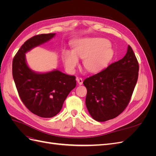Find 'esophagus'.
Masks as SVG:
<instances>
[{
	"mask_svg": "<svg viewBox=\"0 0 156 156\" xmlns=\"http://www.w3.org/2000/svg\"><path fill=\"white\" fill-rule=\"evenodd\" d=\"M76 80H77V83H78V84H80V85H81V84H83V79H81V78H79V77H77L76 78Z\"/></svg>",
	"mask_w": 156,
	"mask_h": 156,
	"instance_id": "1",
	"label": "esophagus"
}]
</instances>
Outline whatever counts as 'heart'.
Segmentation results:
<instances>
[{
  "instance_id": "b5f03b06",
  "label": "heart",
  "mask_w": 156,
  "mask_h": 156,
  "mask_svg": "<svg viewBox=\"0 0 156 156\" xmlns=\"http://www.w3.org/2000/svg\"><path fill=\"white\" fill-rule=\"evenodd\" d=\"M113 52L109 41L100 37L82 38L75 41L73 51L65 50L63 60L66 68L74 72L79 64L78 57L83 59V66L88 72L96 73L109 63Z\"/></svg>"
}]
</instances>
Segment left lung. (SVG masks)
<instances>
[{
	"label": "left lung",
	"mask_w": 156,
	"mask_h": 156,
	"mask_svg": "<svg viewBox=\"0 0 156 156\" xmlns=\"http://www.w3.org/2000/svg\"><path fill=\"white\" fill-rule=\"evenodd\" d=\"M139 68L134 52L128 45L123 58L84 80L86 106L93 119L105 122L124 111L137 81Z\"/></svg>",
	"instance_id": "8db88e82"
}]
</instances>
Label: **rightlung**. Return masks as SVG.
<instances>
[{
	"instance_id": "add662e5",
	"label": "right lung",
	"mask_w": 156,
	"mask_h": 156,
	"mask_svg": "<svg viewBox=\"0 0 156 156\" xmlns=\"http://www.w3.org/2000/svg\"><path fill=\"white\" fill-rule=\"evenodd\" d=\"M55 33L40 34L27 40L14 56L12 74L19 95L27 108L34 115L51 118L62 109L69 93L76 87L73 75L58 69L36 72L27 64L25 54L49 41Z\"/></svg>"
}]
</instances>
